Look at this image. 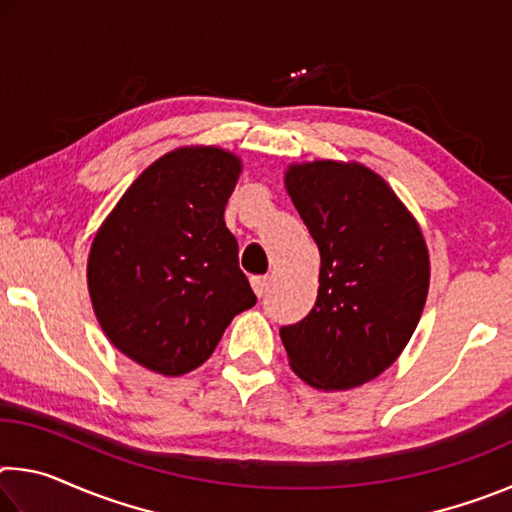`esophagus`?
<instances>
[{
	"instance_id": "34e87169",
	"label": "esophagus",
	"mask_w": 512,
	"mask_h": 512,
	"mask_svg": "<svg viewBox=\"0 0 512 512\" xmlns=\"http://www.w3.org/2000/svg\"><path fill=\"white\" fill-rule=\"evenodd\" d=\"M250 284H253V291L257 293V296L262 298L266 289H268V277L266 275H255V277H250Z\"/></svg>"
}]
</instances>
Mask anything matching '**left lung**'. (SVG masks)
I'll return each mask as SVG.
<instances>
[{"label": "left lung", "mask_w": 512, "mask_h": 512, "mask_svg": "<svg viewBox=\"0 0 512 512\" xmlns=\"http://www.w3.org/2000/svg\"><path fill=\"white\" fill-rule=\"evenodd\" d=\"M287 189L320 253L316 305L280 336L296 375L348 391L381 375L418 325L429 289L422 232L361 164H296Z\"/></svg>", "instance_id": "1"}]
</instances>
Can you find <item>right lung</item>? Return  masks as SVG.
I'll return each mask as SVG.
<instances>
[{
    "instance_id": "obj_1",
    "label": "right lung",
    "mask_w": 512,
    "mask_h": 512,
    "mask_svg": "<svg viewBox=\"0 0 512 512\" xmlns=\"http://www.w3.org/2000/svg\"><path fill=\"white\" fill-rule=\"evenodd\" d=\"M241 162L214 146L162 155L128 187L92 241L88 287L126 357L176 377L201 366L257 296L225 228Z\"/></svg>"
}]
</instances>
